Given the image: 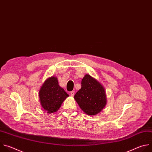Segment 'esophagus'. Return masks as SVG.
Wrapping results in <instances>:
<instances>
[{
	"label": "esophagus",
	"instance_id": "1",
	"mask_svg": "<svg viewBox=\"0 0 152 152\" xmlns=\"http://www.w3.org/2000/svg\"><path fill=\"white\" fill-rule=\"evenodd\" d=\"M70 94H71V96H74V95H75V92H74V91H72V92H71Z\"/></svg>",
	"mask_w": 152,
	"mask_h": 152
}]
</instances>
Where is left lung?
Instances as JSON below:
<instances>
[{"label": "left lung", "mask_w": 152, "mask_h": 152, "mask_svg": "<svg viewBox=\"0 0 152 152\" xmlns=\"http://www.w3.org/2000/svg\"><path fill=\"white\" fill-rule=\"evenodd\" d=\"M74 99L81 109L91 115L99 113L107 102L103 86L88 74L83 78L81 88L75 94Z\"/></svg>", "instance_id": "obj_1"}]
</instances>
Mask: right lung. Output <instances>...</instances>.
Returning a JSON list of instances; mask_svg holds the SVG:
<instances>
[{
    "label": "right lung",
    "mask_w": 152,
    "mask_h": 152,
    "mask_svg": "<svg viewBox=\"0 0 152 152\" xmlns=\"http://www.w3.org/2000/svg\"><path fill=\"white\" fill-rule=\"evenodd\" d=\"M39 98L41 105L48 113L57 111L62 102L69 95L58 85L56 77L48 78L39 91Z\"/></svg>",
    "instance_id": "1"
}]
</instances>
